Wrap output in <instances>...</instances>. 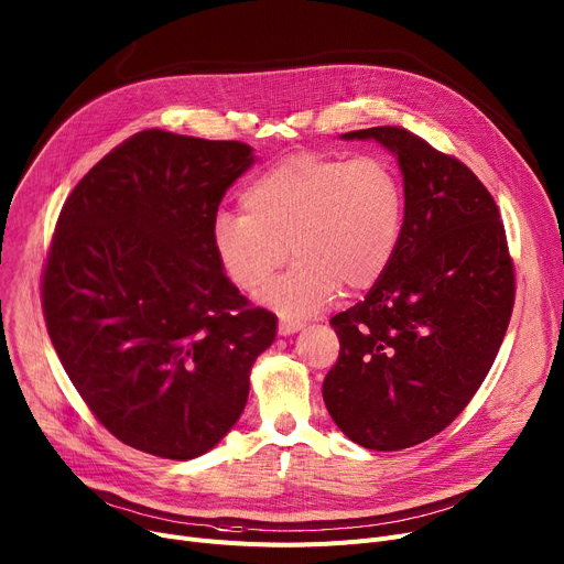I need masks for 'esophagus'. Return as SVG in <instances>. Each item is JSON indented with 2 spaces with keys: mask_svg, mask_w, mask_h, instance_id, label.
Here are the masks:
<instances>
[{
  "mask_svg": "<svg viewBox=\"0 0 564 564\" xmlns=\"http://www.w3.org/2000/svg\"><path fill=\"white\" fill-rule=\"evenodd\" d=\"M303 327H305V323H303V321H293V318H280V323H278V333H280L282 337H286V335H295V333H301Z\"/></svg>",
  "mask_w": 564,
  "mask_h": 564,
  "instance_id": "obj_1",
  "label": "esophagus"
}]
</instances>
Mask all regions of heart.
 Here are the masks:
<instances>
[{
    "label": "heart",
    "instance_id": "heart-1",
    "mask_svg": "<svg viewBox=\"0 0 564 564\" xmlns=\"http://www.w3.org/2000/svg\"><path fill=\"white\" fill-rule=\"evenodd\" d=\"M241 209L218 212L212 237L227 278L259 291L295 257L261 301L282 314H312L341 291H367L389 271L405 229V186L382 156L303 150L257 173Z\"/></svg>",
    "mask_w": 564,
    "mask_h": 564
}]
</instances>
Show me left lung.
Returning a JSON list of instances; mask_svg holds the SVG:
<instances>
[{
	"label": "left lung",
	"instance_id": "1",
	"mask_svg": "<svg viewBox=\"0 0 564 564\" xmlns=\"http://www.w3.org/2000/svg\"><path fill=\"white\" fill-rule=\"evenodd\" d=\"M399 156L405 229L384 278L333 316L339 359L323 380L341 433L371 451L435 437L489 373L514 305L499 207L455 156L403 127L341 134Z\"/></svg>",
	"mask_w": 564,
	"mask_h": 564
}]
</instances>
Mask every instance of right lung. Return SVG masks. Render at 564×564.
I'll return each mask as SVG.
<instances>
[{"instance_id": "obj_1", "label": "right lung", "mask_w": 564, "mask_h": 564, "mask_svg": "<svg viewBox=\"0 0 564 564\" xmlns=\"http://www.w3.org/2000/svg\"><path fill=\"white\" fill-rule=\"evenodd\" d=\"M254 163L239 141L139 131L68 195L43 271L47 333L113 437L165 459L212 451L246 408L278 316L223 273L212 227Z\"/></svg>"}]
</instances>
